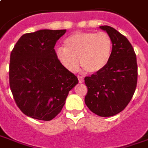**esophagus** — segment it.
<instances>
[{
	"instance_id": "34e87169",
	"label": "esophagus",
	"mask_w": 148,
	"mask_h": 148,
	"mask_svg": "<svg viewBox=\"0 0 148 148\" xmlns=\"http://www.w3.org/2000/svg\"><path fill=\"white\" fill-rule=\"evenodd\" d=\"M77 77H78V80H79V83H82V82L84 81V78H83L82 76H78Z\"/></svg>"
}]
</instances>
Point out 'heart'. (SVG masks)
Here are the masks:
<instances>
[{"label": "heart", "mask_w": 148, "mask_h": 148, "mask_svg": "<svg viewBox=\"0 0 148 148\" xmlns=\"http://www.w3.org/2000/svg\"><path fill=\"white\" fill-rule=\"evenodd\" d=\"M112 50V40L108 33L101 32H81L68 36L64 48L56 49L58 59L71 72L79 67L87 73H96L108 63Z\"/></svg>", "instance_id": "b5f03b06"}]
</instances>
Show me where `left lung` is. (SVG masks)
I'll list each match as a JSON object with an SVG mask.
<instances>
[{
	"mask_svg": "<svg viewBox=\"0 0 148 148\" xmlns=\"http://www.w3.org/2000/svg\"><path fill=\"white\" fill-rule=\"evenodd\" d=\"M112 40L108 63L99 72L85 77L88 92L85 103L99 116H112L130 102L137 86L138 66L134 48L128 39L115 28L101 26Z\"/></svg>",
	"mask_w": 148,
	"mask_h": 148,
	"instance_id": "obj_1",
	"label": "left lung"
}]
</instances>
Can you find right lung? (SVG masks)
Wrapping results in <instances>:
<instances>
[{"instance_id":"obj_1","label":"right lung","mask_w":148,"mask_h":148,"mask_svg":"<svg viewBox=\"0 0 148 148\" xmlns=\"http://www.w3.org/2000/svg\"><path fill=\"white\" fill-rule=\"evenodd\" d=\"M66 30H39L21 36L10 53V87L26 116L50 121L62 109L78 79L58 60L55 44Z\"/></svg>"}]
</instances>
